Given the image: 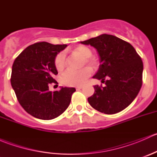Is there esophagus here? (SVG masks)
<instances>
[{"label":"esophagus","mask_w":157,"mask_h":157,"mask_svg":"<svg viewBox=\"0 0 157 157\" xmlns=\"http://www.w3.org/2000/svg\"><path fill=\"white\" fill-rule=\"evenodd\" d=\"M82 88H83V86H77V87H76V90H81Z\"/></svg>","instance_id":"1"}]
</instances>
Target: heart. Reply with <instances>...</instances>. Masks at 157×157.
Here are the masks:
<instances>
[{
	"instance_id": "obj_1",
	"label": "heart",
	"mask_w": 157,
	"mask_h": 157,
	"mask_svg": "<svg viewBox=\"0 0 157 157\" xmlns=\"http://www.w3.org/2000/svg\"><path fill=\"white\" fill-rule=\"evenodd\" d=\"M73 53L79 55L84 59L83 64H86L92 67L97 66L98 61L93 57V52L89 47L85 45H78L75 47L73 50ZM66 64V55L64 52H61L56 55L55 58V65L58 71H61L65 67ZM91 74V70L89 67L80 70V71H73L67 70L61 76V81L64 84L67 86H80L84 83L86 79Z\"/></svg>"
}]
</instances>
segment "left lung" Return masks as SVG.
Returning a JSON list of instances; mask_svg holds the SVG:
<instances>
[{"instance_id": "left-lung-1", "label": "left lung", "mask_w": 157, "mask_h": 157, "mask_svg": "<svg viewBox=\"0 0 157 157\" xmlns=\"http://www.w3.org/2000/svg\"><path fill=\"white\" fill-rule=\"evenodd\" d=\"M97 51L99 65L93 78L105 86H94L90 105L99 112L112 115L127 108L138 94L142 86L143 62L134 47L112 35L102 34L80 42Z\"/></svg>"}]
</instances>
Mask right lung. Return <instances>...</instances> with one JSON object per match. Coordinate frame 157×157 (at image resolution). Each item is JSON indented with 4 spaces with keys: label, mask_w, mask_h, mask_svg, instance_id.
<instances>
[{
    "label": "right lung",
    "mask_w": 157,
    "mask_h": 157,
    "mask_svg": "<svg viewBox=\"0 0 157 157\" xmlns=\"http://www.w3.org/2000/svg\"><path fill=\"white\" fill-rule=\"evenodd\" d=\"M67 45L37 42L25 48L14 61L10 83L17 99L27 113L36 118H57L69 106L74 87H61L49 91L48 86L56 83L58 74L55 58Z\"/></svg>",
    "instance_id": "add662e5"
}]
</instances>
